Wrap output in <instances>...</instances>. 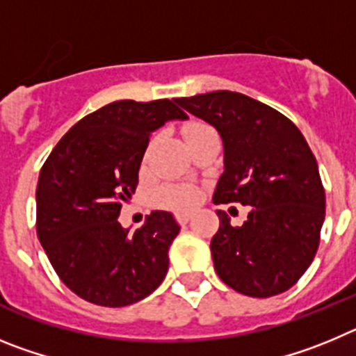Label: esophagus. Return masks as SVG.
I'll list each match as a JSON object with an SVG mask.
<instances>
[{
	"mask_svg": "<svg viewBox=\"0 0 356 356\" xmlns=\"http://www.w3.org/2000/svg\"><path fill=\"white\" fill-rule=\"evenodd\" d=\"M191 217H193L191 212H176V221L180 222V225H187L191 221Z\"/></svg>",
	"mask_w": 356,
	"mask_h": 356,
	"instance_id": "1",
	"label": "esophagus"
}]
</instances>
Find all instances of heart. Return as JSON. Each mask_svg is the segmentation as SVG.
Segmentation results:
<instances>
[{"mask_svg": "<svg viewBox=\"0 0 356 356\" xmlns=\"http://www.w3.org/2000/svg\"><path fill=\"white\" fill-rule=\"evenodd\" d=\"M205 128H210V127H207V124H203V122H193V124H188V127L185 128V137L196 134V131L200 130H205ZM163 196H165V200H168L169 203H172V205L188 207V205H193L194 201H196L197 194L193 187H180V188H169V191H165Z\"/></svg>", "mask_w": 356, "mask_h": 356, "instance_id": "1", "label": "heart"}]
</instances>
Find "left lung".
I'll return each instance as SVG.
<instances>
[{"label":"left lung","mask_w":356,"mask_h":356,"mask_svg":"<svg viewBox=\"0 0 356 356\" xmlns=\"http://www.w3.org/2000/svg\"><path fill=\"white\" fill-rule=\"evenodd\" d=\"M222 139L225 171L213 203L251 207L242 226L217 210L213 267L228 287L251 298L289 291L312 264L325 221V188L303 134L278 110L232 90L175 99Z\"/></svg>","instance_id":"obj_1"}]
</instances>
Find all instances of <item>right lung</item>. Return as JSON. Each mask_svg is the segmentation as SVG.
<instances>
[{
  "instance_id": "1",
  "label": "right lung",
  "mask_w": 356,
  "mask_h": 356,
  "mask_svg": "<svg viewBox=\"0 0 356 356\" xmlns=\"http://www.w3.org/2000/svg\"><path fill=\"white\" fill-rule=\"evenodd\" d=\"M187 114L169 99H121L85 115L58 140L37 184V237L58 278L81 300L127 307L163 282L180 232L155 210L130 232L118 221L139 184L151 131Z\"/></svg>"
}]
</instances>
